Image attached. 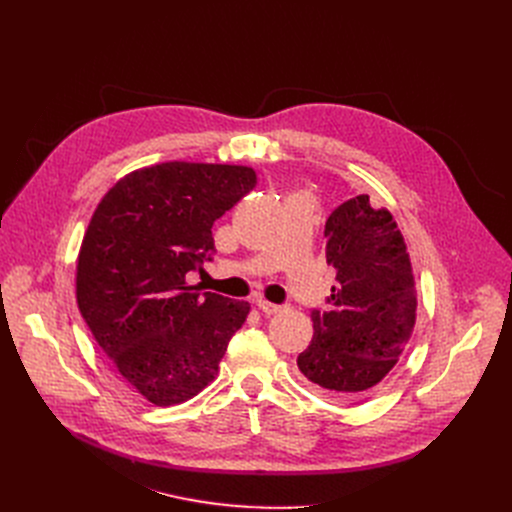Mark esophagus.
I'll list each match as a JSON object with an SVG mask.
<instances>
[{
    "instance_id": "obj_1",
    "label": "esophagus",
    "mask_w": 512,
    "mask_h": 512,
    "mask_svg": "<svg viewBox=\"0 0 512 512\" xmlns=\"http://www.w3.org/2000/svg\"><path fill=\"white\" fill-rule=\"evenodd\" d=\"M257 307H259L265 315H274V313H280V311H282V305L270 303V301H265V299H259V301H257Z\"/></svg>"
}]
</instances>
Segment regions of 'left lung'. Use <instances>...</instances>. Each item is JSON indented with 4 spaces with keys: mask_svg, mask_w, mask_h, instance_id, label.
Returning a JSON list of instances; mask_svg holds the SVG:
<instances>
[{
    "mask_svg": "<svg viewBox=\"0 0 512 512\" xmlns=\"http://www.w3.org/2000/svg\"><path fill=\"white\" fill-rule=\"evenodd\" d=\"M336 286L326 309H311L313 340L297 357L328 398L351 400L386 378L415 326V278L390 211L367 195L338 205L324 228Z\"/></svg>",
    "mask_w": 512,
    "mask_h": 512,
    "instance_id": "obj_1",
    "label": "left lung"
}]
</instances>
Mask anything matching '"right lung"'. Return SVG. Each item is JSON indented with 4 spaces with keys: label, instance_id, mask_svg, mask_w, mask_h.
<instances>
[{
    "label": "right lung",
    "instance_id": "1",
    "mask_svg": "<svg viewBox=\"0 0 512 512\" xmlns=\"http://www.w3.org/2000/svg\"><path fill=\"white\" fill-rule=\"evenodd\" d=\"M245 166L168 161L124 176L97 205L76 265V301L101 351L157 407L218 373L249 303L188 286L213 261V222L255 186Z\"/></svg>",
    "mask_w": 512,
    "mask_h": 512
}]
</instances>
